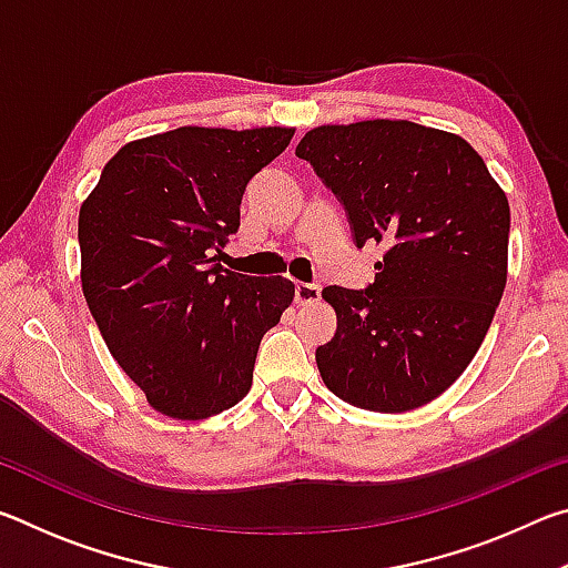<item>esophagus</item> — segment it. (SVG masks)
I'll list each match as a JSON object with an SVG mask.
<instances>
[{"label":"esophagus","instance_id":"obj_1","mask_svg":"<svg viewBox=\"0 0 568 568\" xmlns=\"http://www.w3.org/2000/svg\"><path fill=\"white\" fill-rule=\"evenodd\" d=\"M321 297V285L318 283H297L295 285V303L307 305L315 303Z\"/></svg>","mask_w":568,"mask_h":568}]
</instances>
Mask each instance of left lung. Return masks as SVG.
I'll list each match as a JSON object with an SVG mask.
<instances>
[{
  "label": "left lung",
  "instance_id": "1",
  "mask_svg": "<svg viewBox=\"0 0 568 568\" xmlns=\"http://www.w3.org/2000/svg\"><path fill=\"white\" fill-rule=\"evenodd\" d=\"M295 155L341 200L355 245H383L365 291L323 287L338 315L315 351L323 383L365 410L426 406L474 361L501 303L506 192L464 138L408 120L321 124Z\"/></svg>",
  "mask_w": 568,
  "mask_h": 568
}]
</instances>
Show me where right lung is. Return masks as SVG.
<instances>
[{
  "label": "right lung",
  "instance_id": "right-lung-1",
  "mask_svg": "<svg viewBox=\"0 0 568 568\" xmlns=\"http://www.w3.org/2000/svg\"><path fill=\"white\" fill-rule=\"evenodd\" d=\"M293 128H178L128 142L80 207L82 293L112 358L162 416L203 420L253 386L263 335L293 303L283 275L215 263L250 178Z\"/></svg>",
  "mask_w": 568,
  "mask_h": 568
}]
</instances>
